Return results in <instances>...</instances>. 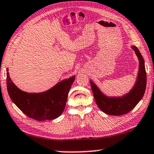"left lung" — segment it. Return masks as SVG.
I'll return each instance as SVG.
<instances>
[{"label": "left lung", "instance_id": "8db88e82", "mask_svg": "<svg viewBox=\"0 0 154 154\" xmlns=\"http://www.w3.org/2000/svg\"><path fill=\"white\" fill-rule=\"evenodd\" d=\"M132 48L135 51L139 60V75L137 82L130 92L122 97L108 98L101 93L95 84L90 81L91 90L98 108L106 114L121 116L132 110L144 96L146 86V72L144 60L136 46Z\"/></svg>", "mask_w": 154, "mask_h": 154}]
</instances>
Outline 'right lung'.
<instances>
[{"label": "right lung", "mask_w": 154, "mask_h": 154, "mask_svg": "<svg viewBox=\"0 0 154 154\" xmlns=\"http://www.w3.org/2000/svg\"><path fill=\"white\" fill-rule=\"evenodd\" d=\"M75 77L61 81L42 93H26L11 81L7 69V89L13 103L29 118L37 121L50 120L60 116L65 109L67 95Z\"/></svg>", "instance_id": "obj_1"}]
</instances>
